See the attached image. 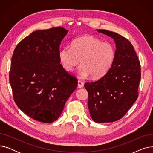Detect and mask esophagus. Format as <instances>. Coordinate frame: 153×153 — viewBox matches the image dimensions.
Listing matches in <instances>:
<instances>
[{"instance_id": "obj_1", "label": "esophagus", "mask_w": 153, "mask_h": 153, "mask_svg": "<svg viewBox=\"0 0 153 153\" xmlns=\"http://www.w3.org/2000/svg\"><path fill=\"white\" fill-rule=\"evenodd\" d=\"M77 87L78 88H80V89H81V88H82L84 87V83L81 81H78Z\"/></svg>"}]
</instances>
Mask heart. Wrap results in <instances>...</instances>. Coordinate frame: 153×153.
<instances>
[{"label": "heart", "instance_id": "1", "mask_svg": "<svg viewBox=\"0 0 153 153\" xmlns=\"http://www.w3.org/2000/svg\"><path fill=\"white\" fill-rule=\"evenodd\" d=\"M115 59L114 46L92 35L74 39L70 47H64L59 52V59L63 69L73 71L80 64L79 74L82 77L91 76L97 79L105 74Z\"/></svg>", "mask_w": 153, "mask_h": 153}]
</instances>
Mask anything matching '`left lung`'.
<instances>
[{"label":"left lung","instance_id":"8db88e82","mask_svg":"<svg viewBox=\"0 0 153 153\" xmlns=\"http://www.w3.org/2000/svg\"><path fill=\"white\" fill-rule=\"evenodd\" d=\"M97 31L114 40L116 50L107 73L97 81L84 84L89 97L88 108L95 122H113L122 118L138 98L140 62L126 38L108 30Z\"/></svg>","mask_w":153,"mask_h":153}]
</instances>
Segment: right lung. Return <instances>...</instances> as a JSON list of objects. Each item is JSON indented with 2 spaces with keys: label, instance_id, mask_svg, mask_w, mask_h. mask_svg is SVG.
Wrapping results in <instances>:
<instances>
[{
  "label": "right lung",
  "instance_id": "1",
  "mask_svg": "<svg viewBox=\"0 0 153 153\" xmlns=\"http://www.w3.org/2000/svg\"><path fill=\"white\" fill-rule=\"evenodd\" d=\"M68 30L63 27L36 30L22 39L13 51L9 81L19 108L36 121L52 123L77 86L63 69L59 46Z\"/></svg>",
  "mask_w": 153,
  "mask_h": 153
}]
</instances>
